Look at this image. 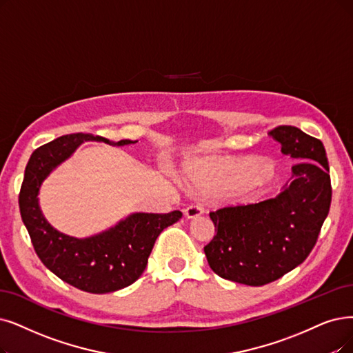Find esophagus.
<instances>
[{
    "label": "esophagus",
    "mask_w": 353,
    "mask_h": 353,
    "mask_svg": "<svg viewBox=\"0 0 353 353\" xmlns=\"http://www.w3.org/2000/svg\"><path fill=\"white\" fill-rule=\"evenodd\" d=\"M204 213V205L200 203H194L190 204L187 208H184V216L187 219H195Z\"/></svg>",
    "instance_id": "1"
}]
</instances>
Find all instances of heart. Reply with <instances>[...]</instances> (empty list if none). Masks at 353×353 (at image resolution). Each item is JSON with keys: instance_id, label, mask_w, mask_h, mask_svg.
I'll return each mask as SVG.
<instances>
[{"instance_id": "1", "label": "heart", "mask_w": 353, "mask_h": 353, "mask_svg": "<svg viewBox=\"0 0 353 353\" xmlns=\"http://www.w3.org/2000/svg\"><path fill=\"white\" fill-rule=\"evenodd\" d=\"M185 175L199 191L214 194L246 181H249V187H261L272 179L275 168L270 162L258 165L255 161L249 159L230 163L203 157L187 163Z\"/></svg>"}]
</instances>
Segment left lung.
<instances>
[{
  "label": "left lung",
  "mask_w": 353,
  "mask_h": 353,
  "mask_svg": "<svg viewBox=\"0 0 353 353\" xmlns=\"http://www.w3.org/2000/svg\"><path fill=\"white\" fill-rule=\"evenodd\" d=\"M281 152L299 159L275 199L210 211L217 233L204 246L219 276L261 287L284 276L313 250L332 203L329 163L321 140L294 125L270 132Z\"/></svg>",
  "instance_id": "obj_1"
}]
</instances>
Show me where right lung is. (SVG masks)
<instances>
[{
	"label": "right lung",
	"instance_id": "obj_1",
	"mask_svg": "<svg viewBox=\"0 0 353 353\" xmlns=\"http://www.w3.org/2000/svg\"><path fill=\"white\" fill-rule=\"evenodd\" d=\"M83 140L112 146L136 143L132 140L112 143L101 136L74 133L37 148L26 166L19 205L34 252L48 270L81 291L105 294L129 287L143 274L158 236L168 225L176 223L182 213L178 210L166 214L134 213L116 228L88 239L69 237L54 230L40 213L39 187L52 169L69 158Z\"/></svg>",
	"mask_w": 353,
	"mask_h": 353
}]
</instances>
